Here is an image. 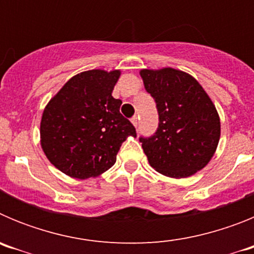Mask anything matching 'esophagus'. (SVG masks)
<instances>
[{
    "instance_id": "34e87169",
    "label": "esophagus",
    "mask_w": 254,
    "mask_h": 254,
    "mask_svg": "<svg viewBox=\"0 0 254 254\" xmlns=\"http://www.w3.org/2000/svg\"><path fill=\"white\" fill-rule=\"evenodd\" d=\"M131 122H132V125L134 126V127H137V125H138V118H137V117H136V116L132 117Z\"/></svg>"
}]
</instances>
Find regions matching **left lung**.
Here are the masks:
<instances>
[{"instance_id": "left-lung-1", "label": "left lung", "mask_w": 254, "mask_h": 254, "mask_svg": "<svg viewBox=\"0 0 254 254\" xmlns=\"http://www.w3.org/2000/svg\"><path fill=\"white\" fill-rule=\"evenodd\" d=\"M147 93L156 102L159 128L140 138L149 164L170 178H187L207 165L220 140V117L199 82L172 67L140 69Z\"/></svg>"}]
</instances>
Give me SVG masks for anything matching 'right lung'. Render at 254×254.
<instances>
[{"label":"right lung","instance_id":"add662e5","mask_svg":"<svg viewBox=\"0 0 254 254\" xmlns=\"http://www.w3.org/2000/svg\"><path fill=\"white\" fill-rule=\"evenodd\" d=\"M121 69L95 68L72 76L44 108L40 146L66 176L99 177L114 165L123 141L136 131L112 93Z\"/></svg>","mask_w":254,"mask_h":254}]
</instances>
